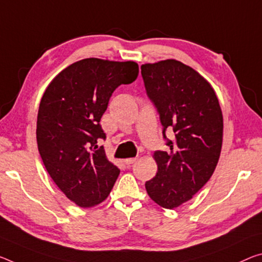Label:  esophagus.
<instances>
[{
    "instance_id": "obj_1",
    "label": "esophagus",
    "mask_w": 262,
    "mask_h": 262,
    "mask_svg": "<svg viewBox=\"0 0 262 262\" xmlns=\"http://www.w3.org/2000/svg\"><path fill=\"white\" fill-rule=\"evenodd\" d=\"M136 161H138V159H136V157H133V159H126V160H124V163H126L127 165H130L133 163H135Z\"/></svg>"
}]
</instances>
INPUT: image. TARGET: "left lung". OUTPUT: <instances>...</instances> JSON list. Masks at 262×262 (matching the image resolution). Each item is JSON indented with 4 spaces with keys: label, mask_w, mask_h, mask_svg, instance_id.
I'll list each match as a JSON object with an SVG mask.
<instances>
[{
    "label": "left lung",
    "mask_w": 262,
    "mask_h": 262,
    "mask_svg": "<svg viewBox=\"0 0 262 262\" xmlns=\"http://www.w3.org/2000/svg\"><path fill=\"white\" fill-rule=\"evenodd\" d=\"M148 98L163 126L167 151L156 150L157 173L146 182L154 202L173 209L190 201L212 176L223 144V114L209 82L175 59L141 66ZM172 130L169 140L165 132Z\"/></svg>",
    "instance_id": "left-lung-1"
}]
</instances>
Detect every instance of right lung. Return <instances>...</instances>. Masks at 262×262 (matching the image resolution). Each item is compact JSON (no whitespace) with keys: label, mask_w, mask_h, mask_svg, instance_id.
<instances>
[{"label":"right lung","mask_w":262,"mask_h":262,"mask_svg":"<svg viewBox=\"0 0 262 262\" xmlns=\"http://www.w3.org/2000/svg\"><path fill=\"white\" fill-rule=\"evenodd\" d=\"M139 76L135 61L86 58L50 82L39 103L37 144L50 177L70 201L94 206L108 197L120 170L99 139L100 120L114 91Z\"/></svg>","instance_id":"right-lung-1"}]
</instances>
